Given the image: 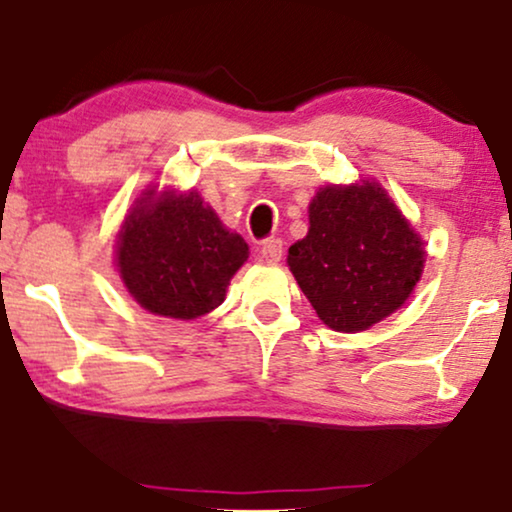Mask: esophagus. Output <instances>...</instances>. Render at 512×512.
Instances as JSON below:
<instances>
[{"label":"esophagus","instance_id":"34e87169","mask_svg":"<svg viewBox=\"0 0 512 512\" xmlns=\"http://www.w3.org/2000/svg\"><path fill=\"white\" fill-rule=\"evenodd\" d=\"M260 252L267 262H278L283 257V241H278V238H269V241L262 243Z\"/></svg>","mask_w":512,"mask_h":512}]
</instances>
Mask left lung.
<instances>
[{
    "mask_svg": "<svg viewBox=\"0 0 512 512\" xmlns=\"http://www.w3.org/2000/svg\"><path fill=\"white\" fill-rule=\"evenodd\" d=\"M425 243L375 181L326 186L309 203V231L290 245L288 267L319 319L359 333L409 300Z\"/></svg>",
    "mask_w": 512,
    "mask_h": 512,
    "instance_id": "8db88e82",
    "label": "left lung"
}]
</instances>
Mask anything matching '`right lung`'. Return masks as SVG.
I'll use <instances>...</instances> for the list:
<instances>
[{
  "instance_id": "right-lung-1",
  "label": "right lung",
  "mask_w": 512,
  "mask_h": 512,
  "mask_svg": "<svg viewBox=\"0 0 512 512\" xmlns=\"http://www.w3.org/2000/svg\"><path fill=\"white\" fill-rule=\"evenodd\" d=\"M115 248L129 295L151 314L181 321L219 307L248 260V243L219 222L198 191L141 193Z\"/></svg>"
}]
</instances>
